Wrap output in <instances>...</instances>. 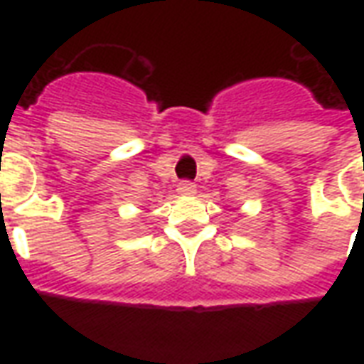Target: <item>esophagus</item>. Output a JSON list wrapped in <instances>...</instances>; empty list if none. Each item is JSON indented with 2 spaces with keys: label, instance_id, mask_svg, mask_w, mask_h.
<instances>
[{
  "label": "esophagus",
  "instance_id": "esophagus-1",
  "mask_svg": "<svg viewBox=\"0 0 364 364\" xmlns=\"http://www.w3.org/2000/svg\"><path fill=\"white\" fill-rule=\"evenodd\" d=\"M177 191H179V193H183V195H193V193L197 191V187H195V183L181 181L179 185H177Z\"/></svg>",
  "mask_w": 364,
  "mask_h": 364
}]
</instances>
